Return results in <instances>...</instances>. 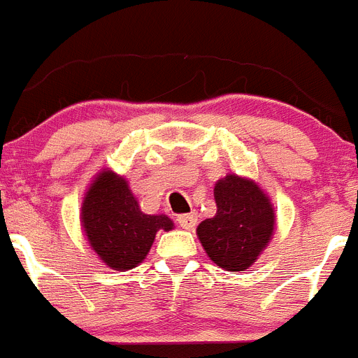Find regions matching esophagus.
Wrapping results in <instances>:
<instances>
[{
	"instance_id": "34e87169",
	"label": "esophagus",
	"mask_w": 358,
	"mask_h": 358,
	"mask_svg": "<svg viewBox=\"0 0 358 358\" xmlns=\"http://www.w3.org/2000/svg\"><path fill=\"white\" fill-rule=\"evenodd\" d=\"M177 222H179V225H181L182 229H186V231H192L193 227L196 225V213H188V215H179L177 216Z\"/></svg>"
}]
</instances>
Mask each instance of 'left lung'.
I'll return each mask as SVG.
<instances>
[{
    "label": "left lung",
    "mask_w": 358,
    "mask_h": 358,
    "mask_svg": "<svg viewBox=\"0 0 358 358\" xmlns=\"http://www.w3.org/2000/svg\"><path fill=\"white\" fill-rule=\"evenodd\" d=\"M215 201L216 215L196 227L199 241L222 270H248L273 238L271 199L250 177L227 173L216 181Z\"/></svg>",
    "instance_id": "1"
}]
</instances>
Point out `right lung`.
I'll use <instances>...</instances> for the list:
<instances>
[{
  "instance_id": "add662e5",
  "label": "right lung",
  "mask_w": 358,
  "mask_h": 358,
  "mask_svg": "<svg viewBox=\"0 0 358 358\" xmlns=\"http://www.w3.org/2000/svg\"><path fill=\"white\" fill-rule=\"evenodd\" d=\"M81 229L90 248L110 270L127 271L147 257L157 231H172L166 215H147L124 176L103 169L81 202Z\"/></svg>"
}]
</instances>
